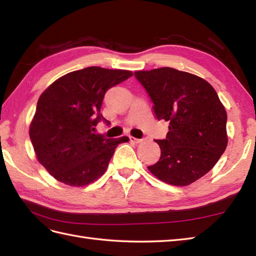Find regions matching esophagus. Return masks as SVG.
<instances>
[{"label": "esophagus", "mask_w": 256, "mask_h": 256, "mask_svg": "<svg viewBox=\"0 0 256 256\" xmlns=\"http://www.w3.org/2000/svg\"><path fill=\"white\" fill-rule=\"evenodd\" d=\"M130 140H131V142H133V143H136V144H138V143H140L142 142V138H133V136H130Z\"/></svg>", "instance_id": "1"}]
</instances>
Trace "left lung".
Listing matches in <instances>:
<instances>
[{"mask_svg":"<svg viewBox=\"0 0 256 256\" xmlns=\"http://www.w3.org/2000/svg\"><path fill=\"white\" fill-rule=\"evenodd\" d=\"M157 120L170 123L165 140H156L160 158L148 166L162 182L187 186L204 176L228 144L226 112L216 90L202 78L164 67L135 72Z\"/></svg>","mask_w":256,"mask_h":256,"instance_id":"left-lung-1","label":"left lung"}]
</instances>
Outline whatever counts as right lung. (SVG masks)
I'll use <instances>...</instances> for the list:
<instances>
[{"label": "right lung", "instance_id": "add662e5", "mask_svg": "<svg viewBox=\"0 0 256 256\" xmlns=\"http://www.w3.org/2000/svg\"><path fill=\"white\" fill-rule=\"evenodd\" d=\"M128 70L88 67L57 79L42 92L30 126L38 162L69 186H86L106 170L116 146L128 138L96 134L106 92L132 77Z\"/></svg>", "mask_w": 256, "mask_h": 256}]
</instances>
